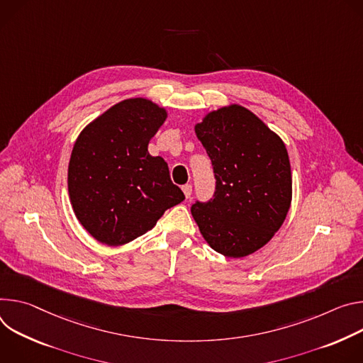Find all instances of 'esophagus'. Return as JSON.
<instances>
[{"instance_id":"obj_1","label":"esophagus","mask_w":363,"mask_h":363,"mask_svg":"<svg viewBox=\"0 0 363 363\" xmlns=\"http://www.w3.org/2000/svg\"><path fill=\"white\" fill-rule=\"evenodd\" d=\"M182 190H183V193H184V196L189 199L190 196H191V184H184L183 187H182Z\"/></svg>"}]
</instances>
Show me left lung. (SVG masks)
<instances>
[{
	"label": "left lung",
	"mask_w": 363,
	"mask_h": 363,
	"mask_svg": "<svg viewBox=\"0 0 363 363\" xmlns=\"http://www.w3.org/2000/svg\"><path fill=\"white\" fill-rule=\"evenodd\" d=\"M194 133L212 160L215 197L191 215L216 252L242 258L268 244L284 223L293 197L284 141L250 109L230 104L208 112Z\"/></svg>",
	"instance_id": "obj_1"
}]
</instances>
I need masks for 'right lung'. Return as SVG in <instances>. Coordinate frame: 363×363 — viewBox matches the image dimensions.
<instances>
[{
    "label": "right lung",
    "mask_w": 363,
    "mask_h": 363,
    "mask_svg": "<svg viewBox=\"0 0 363 363\" xmlns=\"http://www.w3.org/2000/svg\"><path fill=\"white\" fill-rule=\"evenodd\" d=\"M167 118L147 98L124 99L77 135L69 161L72 209L96 240L108 247L131 242L184 200L163 157L148 143Z\"/></svg>",
    "instance_id": "obj_1"
}]
</instances>
